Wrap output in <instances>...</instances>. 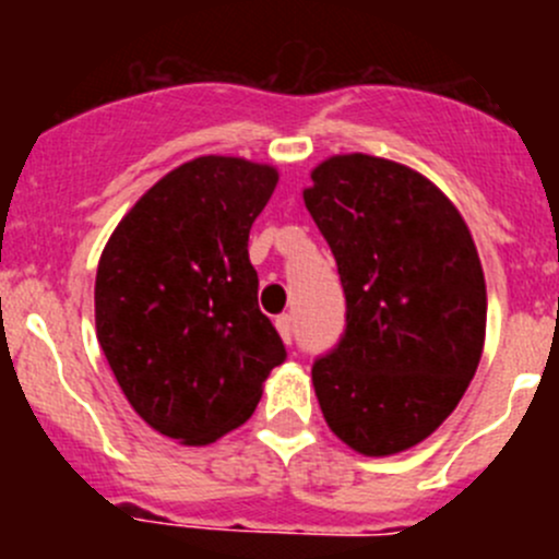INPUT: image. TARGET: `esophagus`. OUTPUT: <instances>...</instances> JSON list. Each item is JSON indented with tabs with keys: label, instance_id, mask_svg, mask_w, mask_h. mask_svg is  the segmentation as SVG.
Instances as JSON below:
<instances>
[{
	"label": "esophagus",
	"instance_id": "esophagus-1",
	"mask_svg": "<svg viewBox=\"0 0 559 559\" xmlns=\"http://www.w3.org/2000/svg\"><path fill=\"white\" fill-rule=\"evenodd\" d=\"M275 326H278L284 343H292V337H295V324H292V316L289 313L278 316V319H275Z\"/></svg>",
	"mask_w": 559,
	"mask_h": 559
}]
</instances>
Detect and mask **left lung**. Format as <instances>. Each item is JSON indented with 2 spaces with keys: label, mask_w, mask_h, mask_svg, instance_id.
I'll return each mask as SVG.
<instances>
[{
  "label": "left lung",
  "mask_w": 559,
  "mask_h": 559,
  "mask_svg": "<svg viewBox=\"0 0 559 559\" xmlns=\"http://www.w3.org/2000/svg\"><path fill=\"white\" fill-rule=\"evenodd\" d=\"M302 191L346 295L341 343L313 362L330 430L359 454L425 441L471 384L487 286L471 229L436 183L368 154L330 156Z\"/></svg>",
  "instance_id": "1"
}]
</instances>
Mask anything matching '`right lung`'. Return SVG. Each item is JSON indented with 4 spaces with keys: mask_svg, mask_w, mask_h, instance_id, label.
I'll use <instances>...</instances> for the list:
<instances>
[{
    "mask_svg": "<svg viewBox=\"0 0 559 559\" xmlns=\"http://www.w3.org/2000/svg\"><path fill=\"white\" fill-rule=\"evenodd\" d=\"M275 183V167L240 156L186 162L134 202L99 257L107 365L140 419L186 447L243 425L286 359L248 259Z\"/></svg>",
    "mask_w": 559,
    "mask_h": 559,
    "instance_id": "right-lung-1",
    "label": "right lung"
}]
</instances>
